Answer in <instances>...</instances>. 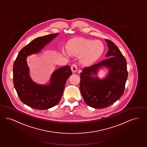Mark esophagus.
I'll list each match as a JSON object with an SVG mask.
<instances>
[{
    "label": "esophagus",
    "instance_id": "obj_1",
    "mask_svg": "<svg viewBox=\"0 0 147 147\" xmlns=\"http://www.w3.org/2000/svg\"><path fill=\"white\" fill-rule=\"evenodd\" d=\"M71 69L73 72H76L77 70V66L76 64H73L72 65V66L71 67Z\"/></svg>",
    "mask_w": 147,
    "mask_h": 147
}]
</instances>
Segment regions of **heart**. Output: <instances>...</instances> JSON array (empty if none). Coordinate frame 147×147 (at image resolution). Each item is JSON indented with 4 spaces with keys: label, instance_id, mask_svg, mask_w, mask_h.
<instances>
[{
    "label": "heart",
    "instance_id": "heart-1",
    "mask_svg": "<svg viewBox=\"0 0 147 147\" xmlns=\"http://www.w3.org/2000/svg\"><path fill=\"white\" fill-rule=\"evenodd\" d=\"M104 47L100 40H94L87 39H81L73 42L68 47L69 53L75 56H80L83 54L82 61L85 64L97 59L102 54ZM62 53L67 55L68 53L62 50Z\"/></svg>",
    "mask_w": 147,
    "mask_h": 147
}]
</instances>
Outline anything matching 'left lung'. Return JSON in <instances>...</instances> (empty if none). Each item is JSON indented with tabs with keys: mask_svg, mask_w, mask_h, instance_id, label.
I'll use <instances>...</instances> for the list:
<instances>
[{
	"mask_svg": "<svg viewBox=\"0 0 147 147\" xmlns=\"http://www.w3.org/2000/svg\"><path fill=\"white\" fill-rule=\"evenodd\" d=\"M107 42L109 51L106 54L108 59L84 67L81 73L80 91L85 102L96 109L105 108L121 96L128 77L127 63L120 49L111 40ZM107 67L109 74L100 80L96 76L99 69Z\"/></svg>",
	"mask_w": 147,
	"mask_h": 147,
	"instance_id": "obj_1",
	"label": "left lung"
}]
</instances>
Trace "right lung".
<instances>
[{"instance_id":"add662e5","label":"right lung","mask_w":147,"mask_h":147,"mask_svg":"<svg viewBox=\"0 0 147 147\" xmlns=\"http://www.w3.org/2000/svg\"><path fill=\"white\" fill-rule=\"evenodd\" d=\"M58 34L53 33L33 39L20 51L13 63L14 87L21 102L32 108L45 110L57 104L63 94L66 82L72 74L69 66L60 67L51 75L49 85L37 84L30 76L26 57L40 51Z\"/></svg>"}]
</instances>
